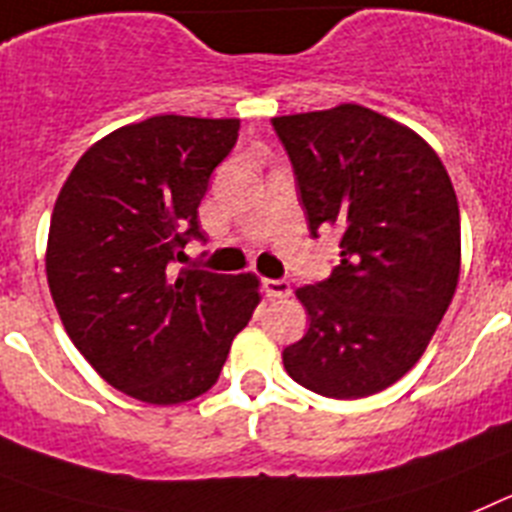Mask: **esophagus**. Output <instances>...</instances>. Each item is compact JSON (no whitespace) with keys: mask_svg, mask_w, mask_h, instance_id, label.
Here are the masks:
<instances>
[{"mask_svg":"<svg viewBox=\"0 0 512 512\" xmlns=\"http://www.w3.org/2000/svg\"><path fill=\"white\" fill-rule=\"evenodd\" d=\"M262 288H265L270 299H286V296H291V283L288 281H265Z\"/></svg>","mask_w":512,"mask_h":512,"instance_id":"34e87169","label":"esophagus"}]
</instances>
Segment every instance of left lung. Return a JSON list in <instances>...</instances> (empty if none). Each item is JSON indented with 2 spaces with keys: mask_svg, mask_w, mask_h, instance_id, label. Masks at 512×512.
<instances>
[{
  "mask_svg": "<svg viewBox=\"0 0 512 512\" xmlns=\"http://www.w3.org/2000/svg\"><path fill=\"white\" fill-rule=\"evenodd\" d=\"M311 237L342 231L330 278L296 291L309 332L283 350L296 384L361 399L410 371L459 283L451 177L410 128L361 105L273 118Z\"/></svg>",
  "mask_w": 512,
  "mask_h": 512,
  "instance_id": "obj_1",
  "label": "left lung"
}]
</instances>
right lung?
I'll use <instances>...</instances> for the list:
<instances>
[{"label": "right lung", "mask_w": 512, "mask_h": 512, "mask_svg": "<svg viewBox=\"0 0 512 512\" xmlns=\"http://www.w3.org/2000/svg\"><path fill=\"white\" fill-rule=\"evenodd\" d=\"M239 136L234 118L154 115L84 151L53 206V304L102 379L149 404L201 397L260 304L255 275L172 265L206 242L198 206Z\"/></svg>", "instance_id": "add662e5"}]
</instances>
